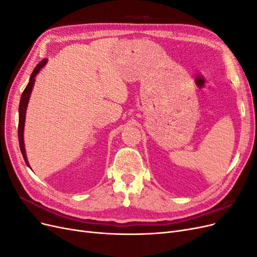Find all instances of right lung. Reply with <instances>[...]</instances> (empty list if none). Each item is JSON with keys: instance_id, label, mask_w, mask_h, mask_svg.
Wrapping results in <instances>:
<instances>
[{"instance_id": "add662e5", "label": "right lung", "mask_w": 257, "mask_h": 257, "mask_svg": "<svg viewBox=\"0 0 257 257\" xmlns=\"http://www.w3.org/2000/svg\"><path fill=\"white\" fill-rule=\"evenodd\" d=\"M46 62L47 60H43L42 62L38 63L34 71L30 77V81L28 83V85L26 87L25 91L22 92V95L20 98V104H19V124H18V139H19V146H20V151L23 155V159H25L27 165L30 167L29 165V162L27 160V155H26V150H25V144H23V130H25V120H26V111H27V106H28V102H29V98H30V94H31V91H32L33 88V84L35 81V76L38 74V72L41 71V68L46 64Z\"/></svg>"}]
</instances>
